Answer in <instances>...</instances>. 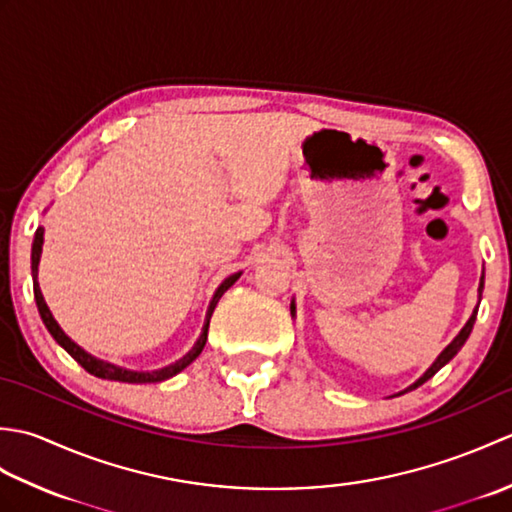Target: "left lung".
Returning a JSON list of instances; mask_svg holds the SVG:
<instances>
[{"label":"left lung","mask_w":512,"mask_h":512,"mask_svg":"<svg viewBox=\"0 0 512 512\" xmlns=\"http://www.w3.org/2000/svg\"><path fill=\"white\" fill-rule=\"evenodd\" d=\"M482 290H484V275H482V279H480V288H477V292H480V299H482ZM290 312L292 314H295V301H292V306H290ZM475 317H477V308L473 310V314H471V319L469 321H466V325H464V328L460 330V334L458 336H455V339L447 345V347H444V350L440 352V356L436 358V361H433V365L427 369V372H424L418 380H416V383H413V385H409L405 391H411V389H416V387H420L422 383H427V380L433 376V374H436L438 372V369H442L444 365H447L449 361H451V358L455 356V354H458L460 350H462V345L466 343V339H469V334H471V330H473V323H475ZM405 391H400V394H405ZM400 394H396V396H400Z\"/></svg>","instance_id":"8db88e82"}]
</instances>
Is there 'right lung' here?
Here are the masks:
<instances>
[{"label": "right lung", "mask_w": 512, "mask_h": 512, "mask_svg": "<svg viewBox=\"0 0 512 512\" xmlns=\"http://www.w3.org/2000/svg\"><path fill=\"white\" fill-rule=\"evenodd\" d=\"M41 246H43V228L39 226L37 233H35V242H32V288H35L37 308H39V314H41L43 323H46L48 332L52 334V339L57 341V343L63 347V350L68 352V354L74 358V361L85 369V372H90L92 376H99V378H105V380H118V383H134V385L162 383V380H167V378H171V376L180 374L184 367L191 365V363L195 361V358L200 356V352L204 350L206 334H209V321H211V314H213V310H215V306H217V301H220V297L224 295V292L235 284V281L239 279V275H242V273H235V275H231V277H226V279L222 281V284H220V288L215 290V295H213V299H211V303H209V310H206V321H204V328H202L200 339L195 341V345L191 347V350H189L187 354H184V356L180 358V361L171 363V365L162 367V369H154V372H134V369L118 367V365H114V363L101 361V358H96V356L88 354V352L83 350V347L76 345V343L70 339V336L59 328V323L54 321L50 308L46 306V301H43L39 281H37V268H39V259H41Z\"/></svg>", "instance_id": "1"}]
</instances>
